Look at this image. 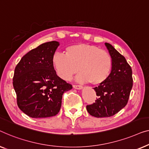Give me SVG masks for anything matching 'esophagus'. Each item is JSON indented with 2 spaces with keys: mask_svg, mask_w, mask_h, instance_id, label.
<instances>
[{
  "mask_svg": "<svg viewBox=\"0 0 149 149\" xmlns=\"http://www.w3.org/2000/svg\"><path fill=\"white\" fill-rule=\"evenodd\" d=\"M73 87H74V88L77 89V90H81L82 88V86L80 85H73Z\"/></svg>",
  "mask_w": 149,
  "mask_h": 149,
  "instance_id": "34e87169",
  "label": "esophagus"
}]
</instances>
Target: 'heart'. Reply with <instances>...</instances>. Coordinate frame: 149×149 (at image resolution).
<instances>
[{
	"mask_svg": "<svg viewBox=\"0 0 149 149\" xmlns=\"http://www.w3.org/2000/svg\"><path fill=\"white\" fill-rule=\"evenodd\" d=\"M52 63L61 78L69 81L75 74L79 82L93 85L103 84L109 76L113 67L111 54L95 45L77 43L65 49V54H54Z\"/></svg>",
	"mask_w": 149,
	"mask_h": 149,
	"instance_id": "obj_1",
	"label": "heart"
}]
</instances>
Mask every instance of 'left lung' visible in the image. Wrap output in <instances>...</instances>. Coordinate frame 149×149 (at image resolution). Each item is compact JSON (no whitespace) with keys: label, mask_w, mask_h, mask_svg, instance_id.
Masks as SVG:
<instances>
[{"label":"left lung","mask_w":149,"mask_h":149,"mask_svg":"<svg viewBox=\"0 0 149 149\" xmlns=\"http://www.w3.org/2000/svg\"><path fill=\"white\" fill-rule=\"evenodd\" d=\"M104 45L112 57L113 67L107 79L94 88L98 96L95 102L86 106L89 114L96 117L113 116L122 109L133 86L132 71L126 59L111 45Z\"/></svg>","instance_id":"obj_1"}]
</instances>
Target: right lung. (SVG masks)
I'll return each instance as SVG.
<instances>
[{
  "label": "right lung",
  "mask_w": 149,
  "mask_h": 149,
  "mask_svg": "<svg viewBox=\"0 0 149 149\" xmlns=\"http://www.w3.org/2000/svg\"><path fill=\"white\" fill-rule=\"evenodd\" d=\"M59 43L48 42L29 51L15 69L13 84L19 108L32 118L56 116L65 92L72 88L56 74L52 58Z\"/></svg>",
  "instance_id": "right-lung-1"
}]
</instances>
